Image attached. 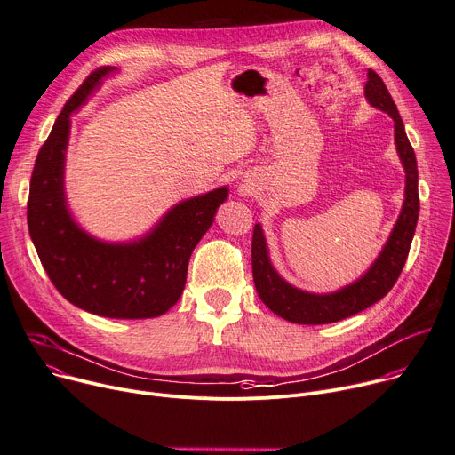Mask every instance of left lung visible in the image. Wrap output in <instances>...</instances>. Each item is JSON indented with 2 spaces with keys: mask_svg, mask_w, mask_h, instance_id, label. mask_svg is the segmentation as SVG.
I'll use <instances>...</instances> for the list:
<instances>
[{
  "mask_svg": "<svg viewBox=\"0 0 455 455\" xmlns=\"http://www.w3.org/2000/svg\"><path fill=\"white\" fill-rule=\"evenodd\" d=\"M364 96L373 108L388 113L395 124V146L406 172L401 215L394 226L387 246L382 248L371 267L354 284L328 295L307 293L288 284L271 266L262 228L260 224H255L251 242V266L257 293L260 300L273 313H276L278 317L295 324H330L346 317H352L355 313L370 307L394 288L410 253L411 238L415 235V226L419 219V174L415 153L410 146L397 106L394 103L387 85H384L380 76L371 71V68H368Z\"/></svg>",
  "mask_w": 455,
  "mask_h": 455,
  "instance_id": "left-lung-1",
  "label": "left lung"
}]
</instances>
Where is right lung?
Returning a JSON list of instances; mask_svg holds the SVG:
<instances>
[{
  "label": "right lung",
  "instance_id": "obj_1",
  "mask_svg": "<svg viewBox=\"0 0 455 455\" xmlns=\"http://www.w3.org/2000/svg\"><path fill=\"white\" fill-rule=\"evenodd\" d=\"M113 71L96 68L56 118L34 164L27 224L51 283L68 302L109 319H151L180 299L189 257L228 198V188L177 204L151 233L134 242L108 243L78 228L63 191L71 115Z\"/></svg>",
  "mask_w": 455,
  "mask_h": 455
}]
</instances>
